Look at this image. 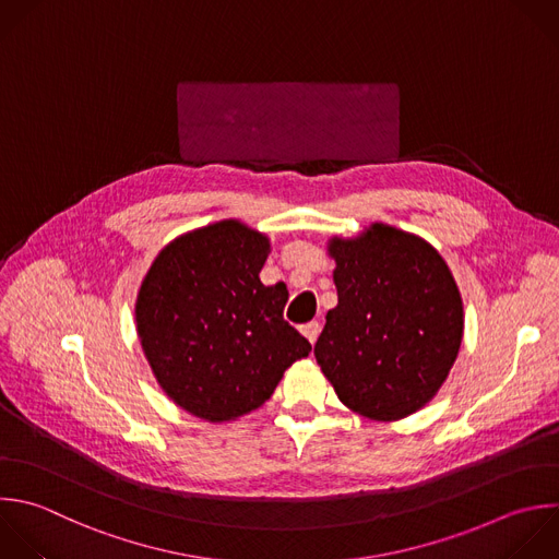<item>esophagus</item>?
<instances>
[{"mask_svg": "<svg viewBox=\"0 0 559 559\" xmlns=\"http://www.w3.org/2000/svg\"><path fill=\"white\" fill-rule=\"evenodd\" d=\"M319 332H321V325H319V321H310V323L301 325V334H304V336H306L310 343H314V341H317Z\"/></svg>", "mask_w": 559, "mask_h": 559, "instance_id": "1", "label": "esophagus"}]
</instances>
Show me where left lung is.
<instances>
[{"mask_svg": "<svg viewBox=\"0 0 559 559\" xmlns=\"http://www.w3.org/2000/svg\"><path fill=\"white\" fill-rule=\"evenodd\" d=\"M338 304L314 343L338 400L378 421L435 397L456 360L463 304L443 258L421 238L376 223L332 238Z\"/></svg>", "mask_w": 559, "mask_h": 559, "instance_id": "left-lung-1", "label": "left lung"}]
</instances>
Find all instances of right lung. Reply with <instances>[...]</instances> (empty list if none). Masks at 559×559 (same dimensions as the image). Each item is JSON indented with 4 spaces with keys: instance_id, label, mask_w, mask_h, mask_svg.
Segmentation results:
<instances>
[{
    "instance_id": "1",
    "label": "right lung",
    "mask_w": 559,
    "mask_h": 559,
    "mask_svg": "<svg viewBox=\"0 0 559 559\" xmlns=\"http://www.w3.org/2000/svg\"><path fill=\"white\" fill-rule=\"evenodd\" d=\"M266 236L221 221L179 236L155 258L135 321L151 369L175 404L207 421L262 406L312 345L286 319L288 290L264 286Z\"/></svg>"
}]
</instances>
